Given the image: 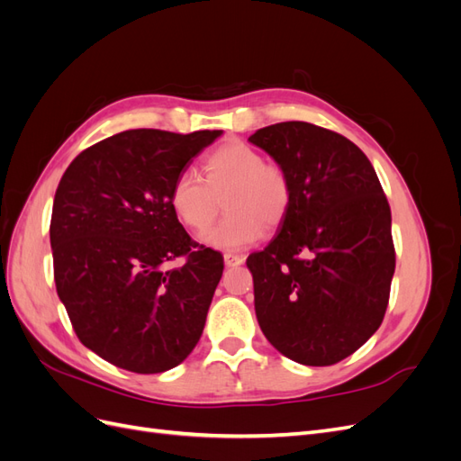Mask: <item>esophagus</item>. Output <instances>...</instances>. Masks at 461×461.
Segmentation results:
<instances>
[{
    "mask_svg": "<svg viewBox=\"0 0 461 461\" xmlns=\"http://www.w3.org/2000/svg\"><path fill=\"white\" fill-rule=\"evenodd\" d=\"M222 259H225L227 267H239V265L244 263V258L236 256V254H225V256H222Z\"/></svg>",
    "mask_w": 461,
    "mask_h": 461,
    "instance_id": "34e87169",
    "label": "esophagus"
}]
</instances>
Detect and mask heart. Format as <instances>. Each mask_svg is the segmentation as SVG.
I'll use <instances>...</instances> for the list:
<instances>
[{
  "mask_svg": "<svg viewBox=\"0 0 461 461\" xmlns=\"http://www.w3.org/2000/svg\"><path fill=\"white\" fill-rule=\"evenodd\" d=\"M205 180L192 169L180 171L169 190L176 217L192 230H205L225 202L227 215L202 234L217 249H242L256 244L265 227L276 229L292 205V185L281 165L267 163L244 142H227L203 161Z\"/></svg>",
  "mask_w": 461,
  "mask_h": 461,
  "instance_id": "b5f03b06",
  "label": "heart"
}]
</instances>
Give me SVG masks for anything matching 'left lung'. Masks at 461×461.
<instances>
[{
	"instance_id": "8db88e82",
	"label": "left lung",
	"mask_w": 461,
	"mask_h": 461,
	"mask_svg": "<svg viewBox=\"0 0 461 461\" xmlns=\"http://www.w3.org/2000/svg\"><path fill=\"white\" fill-rule=\"evenodd\" d=\"M286 171L292 205L275 239L246 259L258 323L302 366H332L381 327L396 254L390 205L348 138L288 121L248 138Z\"/></svg>"
}]
</instances>
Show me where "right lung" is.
<instances>
[{"label": "right lung", "mask_w": 461, "mask_h": 461, "mask_svg": "<svg viewBox=\"0 0 461 461\" xmlns=\"http://www.w3.org/2000/svg\"><path fill=\"white\" fill-rule=\"evenodd\" d=\"M222 131H124L85 149L55 190L58 296L80 342L132 373L176 367L198 344L222 256L196 248L169 203L175 176ZM187 256L183 268L166 263Z\"/></svg>", "instance_id": "add662e5"}]
</instances>
